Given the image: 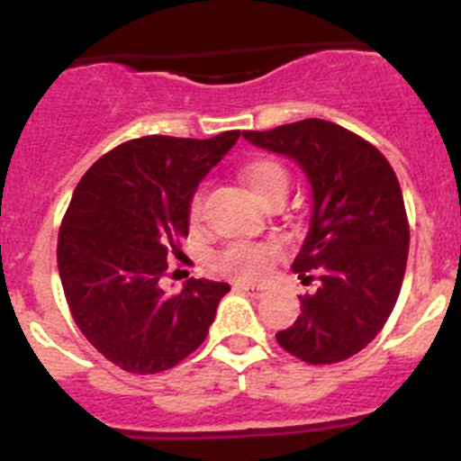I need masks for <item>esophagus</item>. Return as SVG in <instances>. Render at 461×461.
Segmentation results:
<instances>
[{
	"instance_id": "1",
	"label": "esophagus",
	"mask_w": 461,
	"mask_h": 461,
	"mask_svg": "<svg viewBox=\"0 0 461 461\" xmlns=\"http://www.w3.org/2000/svg\"><path fill=\"white\" fill-rule=\"evenodd\" d=\"M234 290L236 292H245V294L257 296V299H258V296L265 294V290H267V287H263V285H248V283H236Z\"/></svg>"
}]
</instances>
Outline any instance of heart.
<instances>
[{
	"mask_svg": "<svg viewBox=\"0 0 461 461\" xmlns=\"http://www.w3.org/2000/svg\"><path fill=\"white\" fill-rule=\"evenodd\" d=\"M243 178L248 187L252 189L258 201H267L274 194H287V171L281 162L272 158H254L243 167ZM203 209V192L196 189L189 201V221L196 225L201 221ZM278 257V248L274 243H254V240H236L222 248L213 257V269L221 272L222 276L236 278V281H260L267 276L269 267Z\"/></svg>",
	"mask_w": 461,
	"mask_h": 461,
	"instance_id": "obj_1",
	"label": "heart"
}]
</instances>
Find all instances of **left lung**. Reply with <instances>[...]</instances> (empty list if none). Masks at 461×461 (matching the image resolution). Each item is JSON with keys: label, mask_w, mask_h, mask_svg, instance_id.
Returning <instances> with one entry per match:
<instances>
[{"label": "left lung", "mask_w": 461, "mask_h": 461, "mask_svg": "<svg viewBox=\"0 0 461 461\" xmlns=\"http://www.w3.org/2000/svg\"><path fill=\"white\" fill-rule=\"evenodd\" d=\"M245 140L290 156L312 185V218L292 269L317 292L299 296L301 314L276 332L283 350L312 366L364 350L397 303L411 227L402 187L384 153L357 133L308 118Z\"/></svg>", "instance_id": "1"}]
</instances>
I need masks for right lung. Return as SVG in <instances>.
Instances as JSON below:
<instances>
[{
  "label": "right lung",
  "mask_w": 461,
  "mask_h": 461,
  "mask_svg": "<svg viewBox=\"0 0 461 461\" xmlns=\"http://www.w3.org/2000/svg\"><path fill=\"white\" fill-rule=\"evenodd\" d=\"M240 131L209 140L144 136L118 144L82 176L58 236V267L77 328L133 375L178 366L204 341L227 283L189 278L167 296L160 278L189 234L198 183Z\"/></svg>",
  "instance_id": "right-lung-1"
}]
</instances>
